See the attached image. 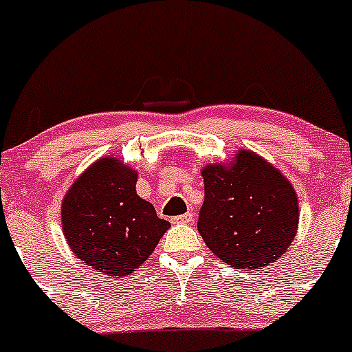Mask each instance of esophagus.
Wrapping results in <instances>:
<instances>
[{"label":"esophagus","instance_id":"esophagus-1","mask_svg":"<svg viewBox=\"0 0 352 352\" xmlns=\"http://www.w3.org/2000/svg\"><path fill=\"white\" fill-rule=\"evenodd\" d=\"M192 221V213H184L179 217L173 218V223H191Z\"/></svg>","mask_w":352,"mask_h":352}]
</instances>
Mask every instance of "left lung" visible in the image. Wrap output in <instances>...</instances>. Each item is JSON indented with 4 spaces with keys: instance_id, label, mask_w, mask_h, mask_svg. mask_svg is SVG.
<instances>
[{
    "instance_id": "obj_1",
    "label": "left lung",
    "mask_w": 352,
    "mask_h": 352,
    "mask_svg": "<svg viewBox=\"0 0 352 352\" xmlns=\"http://www.w3.org/2000/svg\"><path fill=\"white\" fill-rule=\"evenodd\" d=\"M201 175L205 201L198 232L218 258L248 272L285 253L297 232L298 205L277 168L241 151L232 168L210 164Z\"/></svg>"
}]
</instances>
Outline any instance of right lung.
Masks as SVG:
<instances>
[{
  "label": "right lung",
  "instance_id": "1",
  "mask_svg": "<svg viewBox=\"0 0 352 352\" xmlns=\"http://www.w3.org/2000/svg\"><path fill=\"white\" fill-rule=\"evenodd\" d=\"M135 181L138 173L104 157L75 181L63 199L62 226L70 248L105 277L138 270L171 226L139 198Z\"/></svg>",
  "mask_w": 352,
  "mask_h": 352
}]
</instances>
